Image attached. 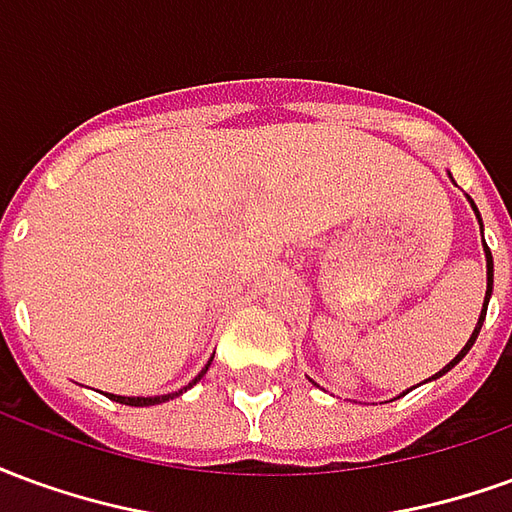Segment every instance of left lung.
Listing matches in <instances>:
<instances>
[{"instance_id": "obj_1", "label": "left lung", "mask_w": 512, "mask_h": 512, "mask_svg": "<svg viewBox=\"0 0 512 512\" xmlns=\"http://www.w3.org/2000/svg\"><path fill=\"white\" fill-rule=\"evenodd\" d=\"M472 208H474V213H477V205H474V202H472ZM477 219H480V213H477ZM480 224H483V222H480ZM483 244H485V241H483ZM485 266H488V290H485V307H483V312H480V321H477V326H474V332H472V337H469V343L463 345V351H461V354L455 356V359H452L450 365L444 367V370H439V373H436V376H433V378L444 376V373H447V370H452V367L458 365V362H461L463 356L469 354V348H472L474 340H477V334H480V329H483L485 310H488V299H491V288H494V260H491V249H488V246H485Z\"/></svg>"}]
</instances>
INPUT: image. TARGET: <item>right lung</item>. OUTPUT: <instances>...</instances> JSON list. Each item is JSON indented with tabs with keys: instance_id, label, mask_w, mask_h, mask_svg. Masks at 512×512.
Instances as JSON below:
<instances>
[{
	"instance_id": "add662e5",
	"label": "right lung",
	"mask_w": 512,
	"mask_h": 512,
	"mask_svg": "<svg viewBox=\"0 0 512 512\" xmlns=\"http://www.w3.org/2000/svg\"><path fill=\"white\" fill-rule=\"evenodd\" d=\"M211 367V362L205 365V370ZM205 370H202L200 376L194 378L189 386H194L197 381H200L202 376H205ZM189 386H183V389H189ZM183 389H178V392H172V395H158V397H123V395H112V400H117V403H126V406H156V403H164V400H172V397L183 395Z\"/></svg>"
}]
</instances>
